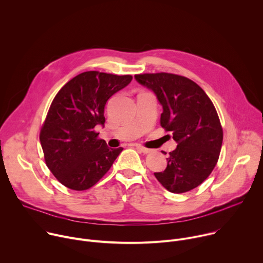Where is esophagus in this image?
I'll list each match as a JSON object with an SVG mask.
<instances>
[{
    "instance_id": "obj_1",
    "label": "esophagus",
    "mask_w": 263,
    "mask_h": 263,
    "mask_svg": "<svg viewBox=\"0 0 263 263\" xmlns=\"http://www.w3.org/2000/svg\"><path fill=\"white\" fill-rule=\"evenodd\" d=\"M135 147L138 149L139 152H141V153H143V154H147V153L151 152V149L146 148V147H144V146H142V145H140V144H135Z\"/></svg>"
}]
</instances>
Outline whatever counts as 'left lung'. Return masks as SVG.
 Returning <instances> with one entry per match:
<instances>
[{
    "instance_id": "obj_1",
    "label": "left lung",
    "mask_w": 263,
    "mask_h": 263,
    "mask_svg": "<svg viewBox=\"0 0 263 263\" xmlns=\"http://www.w3.org/2000/svg\"><path fill=\"white\" fill-rule=\"evenodd\" d=\"M136 81L151 89L160 105V125L178 143L170 152L167 166L154 173L171 193L190 192L213 171L222 143L217 112L206 92L191 79L168 72L135 74Z\"/></svg>"
}]
</instances>
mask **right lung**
<instances>
[{"label":"right lung","instance_id":"add662e5","mask_svg":"<svg viewBox=\"0 0 263 263\" xmlns=\"http://www.w3.org/2000/svg\"><path fill=\"white\" fill-rule=\"evenodd\" d=\"M131 81L130 74L84 71L54 98L40 139L47 166L68 189H90L123 151V147H108L93 129L105 124L104 109L109 98Z\"/></svg>","mask_w":263,"mask_h":263}]
</instances>
